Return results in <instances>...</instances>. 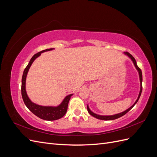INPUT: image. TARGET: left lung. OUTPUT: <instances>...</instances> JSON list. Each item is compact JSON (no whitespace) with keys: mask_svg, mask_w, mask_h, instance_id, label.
Returning <instances> with one entry per match:
<instances>
[{"mask_svg":"<svg viewBox=\"0 0 157 157\" xmlns=\"http://www.w3.org/2000/svg\"><path fill=\"white\" fill-rule=\"evenodd\" d=\"M124 54L126 55L127 56L129 57V58L131 59V60L133 61V63H134V66L136 67V69L137 70V71H138L139 73V76H140V94H139V96H138V98H137V100L135 101V103L133 104V105L130 107L128 108V109H126V111H123L122 113H118V114H116V115H107V116H105V115H97V114L93 113L91 110H90L88 105H87V110L88 111V113H90V115H91L92 116H93L94 117L98 118V119H100V120H104V121H111V120H115V119H117V118H120L121 117H122L123 115H124L125 114H126L128 111H129L131 109H132V107H134L136 103L137 102V101L139 100V99L140 98V96H141V91H142V80H143V78H142V73H141V69L139 68L138 66L137 65V63H136V61L135 59V58L133 57L130 53H128V52H124Z\"/></svg>","mask_w":157,"mask_h":157,"instance_id":"1","label":"left lung"}]
</instances>
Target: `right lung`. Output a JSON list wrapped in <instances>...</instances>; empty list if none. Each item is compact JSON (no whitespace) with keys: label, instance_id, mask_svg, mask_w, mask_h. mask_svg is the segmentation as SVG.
Wrapping results in <instances>:
<instances>
[{"label":"right lung","instance_id":"add662e5","mask_svg":"<svg viewBox=\"0 0 157 157\" xmlns=\"http://www.w3.org/2000/svg\"><path fill=\"white\" fill-rule=\"evenodd\" d=\"M54 49V48L46 49L40 52H38L37 54H35L31 58L29 64L27 65L24 71H23L21 80V96L25 105L36 117H39L41 119L46 121H56L59 119L61 117H63L65 115L66 112H67L68 103L71 99V97L73 96V94H70L68 95L67 96H66L64 98L63 101L61 103V104H59V105L57 107L39 105L32 102L30 100L29 97H28L25 90V81L28 71H29V69L33 61H35V59L39 56H40V54L42 53H43V52L52 50Z\"/></svg>","mask_w":157,"mask_h":157}]
</instances>
